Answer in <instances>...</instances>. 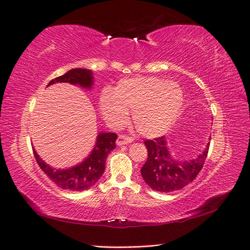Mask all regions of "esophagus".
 Returning a JSON list of instances; mask_svg holds the SVG:
<instances>
[{"label":"esophagus","mask_w":250,"mask_h":250,"mask_svg":"<svg viewBox=\"0 0 250 250\" xmlns=\"http://www.w3.org/2000/svg\"><path fill=\"white\" fill-rule=\"evenodd\" d=\"M133 141V139L127 137V135H119V138L117 140V145L118 146H122V145H127Z\"/></svg>","instance_id":"obj_1"}]
</instances>
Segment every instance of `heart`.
<instances>
[{
    "label": "heart",
    "instance_id": "heart-1",
    "mask_svg": "<svg viewBox=\"0 0 250 250\" xmlns=\"http://www.w3.org/2000/svg\"><path fill=\"white\" fill-rule=\"evenodd\" d=\"M104 119L112 125L126 122L132 109L137 130L147 138L160 137L176 122L184 104L183 89L173 81L150 76L120 80L113 90L104 88L99 97Z\"/></svg>",
    "mask_w": 250,
    "mask_h": 250
}]
</instances>
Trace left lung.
I'll return each mask as SVG.
<instances>
[{"label": "left lung", "mask_w": 250, "mask_h": 250, "mask_svg": "<svg viewBox=\"0 0 250 250\" xmlns=\"http://www.w3.org/2000/svg\"><path fill=\"white\" fill-rule=\"evenodd\" d=\"M145 146L148 157L141 169L142 177L154 191L173 192L185 188L198 175L206 162L209 143L200 154L183 161L171 155L166 137L147 140Z\"/></svg>", "instance_id": "8db88e82"}]
</instances>
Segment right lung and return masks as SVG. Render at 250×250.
Instances as JSON below:
<instances>
[{
  "mask_svg": "<svg viewBox=\"0 0 250 250\" xmlns=\"http://www.w3.org/2000/svg\"><path fill=\"white\" fill-rule=\"evenodd\" d=\"M55 83H70L90 89L94 84L93 72L87 69H73L48 83V86ZM118 135L113 132H99L95 146L90 153L81 163L66 169H56L42 161L33 148L35 160L46 175L59 188L66 191L80 192L92 188L105 170V161L111 151L116 148Z\"/></svg>",
  "mask_w": 250,
  "mask_h": 250,
  "instance_id": "right-lung-1",
  "label": "right lung"
}]
</instances>
